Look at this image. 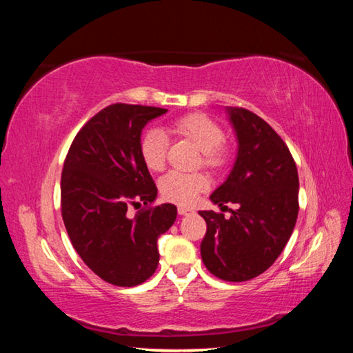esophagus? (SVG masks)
Returning a JSON list of instances; mask_svg holds the SVG:
<instances>
[{
  "instance_id": "obj_1",
  "label": "esophagus",
  "mask_w": 353,
  "mask_h": 353,
  "mask_svg": "<svg viewBox=\"0 0 353 353\" xmlns=\"http://www.w3.org/2000/svg\"><path fill=\"white\" fill-rule=\"evenodd\" d=\"M177 212H179V214H181V216H187V214L194 213L193 208H188V207H179Z\"/></svg>"
}]
</instances>
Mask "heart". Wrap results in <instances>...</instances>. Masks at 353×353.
<instances>
[{
    "mask_svg": "<svg viewBox=\"0 0 353 353\" xmlns=\"http://www.w3.org/2000/svg\"><path fill=\"white\" fill-rule=\"evenodd\" d=\"M171 130L177 135L188 139L201 149L202 163L212 170H219L227 162V149L221 145L224 140V130L210 117L202 113H190L176 119L171 124ZM166 149L168 139L162 129H148L140 139V155L143 163L151 171H162L166 163ZM208 187V181L199 172L171 171L160 179L159 188L166 201L181 205L193 204L201 191Z\"/></svg>",
    "mask_w": 353,
    "mask_h": 353,
    "instance_id": "b5f03b06",
    "label": "heart"
}]
</instances>
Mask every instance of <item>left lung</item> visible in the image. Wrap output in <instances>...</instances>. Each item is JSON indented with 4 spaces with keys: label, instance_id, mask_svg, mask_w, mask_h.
<instances>
[{
    "label": "left lung",
    "instance_id": "1",
    "mask_svg": "<svg viewBox=\"0 0 353 353\" xmlns=\"http://www.w3.org/2000/svg\"><path fill=\"white\" fill-rule=\"evenodd\" d=\"M225 113L236 137V159L210 201L238 208L229 218L199 212L207 223L201 256L218 279L246 282L277 260L294 230L299 176L288 146L265 119L241 107H225Z\"/></svg>",
    "mask_w": 353,
    "mask_h": 353
}]
</instances>
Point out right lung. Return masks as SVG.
Here are the masks:
<instances>
[{"mask_svg":"<svg viewBox=\"0 0 353 353\" xmlns=\"http://www.w3.org/2000/svg\"><path fill=\"white\" fill-rule=\"evenodd\" d=\"M168 110L112 104L97 113L71 143L62 171V218L82 261L105 282L140 285L159 265L157 240L174 224L172 204H151L157 187L140 155L141 132Z\"/></svg>","mask_w":353,"mask_h":353,"instance_id":"1","label":"right lung"}]
</instances>
